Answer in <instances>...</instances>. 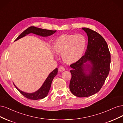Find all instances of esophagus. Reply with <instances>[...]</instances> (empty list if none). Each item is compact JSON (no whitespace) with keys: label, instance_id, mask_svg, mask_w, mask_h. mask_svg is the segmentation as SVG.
Wrapping results in <instances>:
<instances>
[{"label":"esophagus","instance_id":"34e87169","mask_svg":"<svg viewBox=\"0 0 123 123\" xmlns=\"http://www.w3.org/2000/svg\"><path fill=\"white\" fill-rule=\"evenodd\" d=\"M58 70L59 71V72H63V71L65 70V68L63 66H60Z\"/></svg>","mask_w":123,"mask_h":123}]
</instances>
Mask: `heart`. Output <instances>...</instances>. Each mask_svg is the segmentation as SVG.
<instances>
[{"instance_id": "heart-1", "label": "heart", "mask_w": 123, "mask_h": 123, "mask_svg": "<svg viewBox=\"0 0 123 123\" xmlns=\"http://www.w3.org/2000/svg\"><path fill=\"white\" fill-rule=\"evenodd\" d=\"M86 45V39L81 34H64L58 37L53 44L55 53L61 54L63 60L67 64L78 61L83 54Z\"/></svg>"}]
</instances>
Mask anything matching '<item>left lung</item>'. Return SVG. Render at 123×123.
<instances>
[{
	"mask_svg": "<svg viewBox=\"0 0 123 123\" xmlns=\"http://www.w3.org/2000/svg\"><path fill=\"white\" fill-rule=\"evenodd\" d=\"M88 36L85 55L70 66L73 68L69 89L75 96L87 97L98 92L109 73L111 62L108 45L102 36L82 27ZM88 62L90 64L86 63Z\"/></svg>",
	"mask_w": 123,
	"mask_h": 123,
	"instance_id": "left-lung-1",
	"label": "left lung"
}]
</instances>
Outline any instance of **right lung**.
<instances>
[{"label":"right lung","instance_id":"1","mask_svg":"<svg viewBox=\"0 0 123 123\" xmlns=\"http://www.w3.org/2000/svg\"><path fill=\"white\" fill-rule=\"evenodd\" d=\"M56 31L42 29L35 26H30L29 28L26 29L25 31H23L15 41L18 40V39L22 38L23 37H25L26 35L29 34L30 33H33L42 37H47L49 36H50L54 34ZM57 73L58 68H56V69H55L52 72H51L49 74V76L47 77V78H46L45 81H44L42 86L40 88V89H39L37 91H36V92L33 93H27L23 92L22 91L18 89L14 84V85L19 92L25 98L30 99V100H40V99H42L43 98H44L47 96V95L48 94L51 86V82H52L54 77L57 75Z\"/></svg>","mask_w":123,"mask_h":123}]
</instances>
